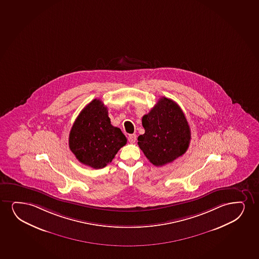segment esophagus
Instances as JSON below:
<instances>
[{
  "instance_id": "1",
  "label": "esophagus",
  "mask_w": 259,
  "mask_h": 259,
  "mask_svg": "<svg viewBox=\"0 0 259 259\" xmlns=\"http://www.w3.org/2000/svg\"><path fill=\"white\" fill-rule=\"evenodd\" d=\"M128 141L131 142V143H135L136 140H137V135L136 134H131L128 137Z\"/></svg>"
}]
</instances>
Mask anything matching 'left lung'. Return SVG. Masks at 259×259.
I'll return each instance as SVG.
<instances>
[{
	"mask_svg": "<svg viewBox=\"0 0 259 259\" xmlns=\"http://www.w3.org/2000/svg\"><path fill=\"white\" fill-rule=\"evenodd\" d=\"M144 135L138 144L156 166H163L182 156L190 144L191 131L180 106L162 97L142 119Z\"/></svg>",
	"mask_w": 259,
	"mask_h": 259,
	"instance_id": "obj_1",
	"label": "left lung"
}]
</instances>
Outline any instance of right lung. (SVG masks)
Returning a JSON list of instances; mask_svg holds the SVG:
<instances>
[{
    "instance_id": "add662e5",
    "label": "right lung",
    "mask_w": 259,
    "mask_h": 259,
    "mask_svg": "<svg viewBox=\"0 0 259 259\" xmlns=\"http://www.w3.org/2000/svg\"><path fill=\"white\" fill-rule=\"evenodd\" d=\"M126 143L121 130L111 124L108 108L97 99L82 109L69 134V147L76 158L94 169L110 163Z\"/></svg>"
}]
</instances>
